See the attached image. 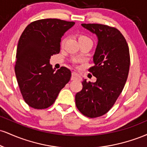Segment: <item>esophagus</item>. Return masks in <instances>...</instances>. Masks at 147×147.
Instances as JSON below:
<instances>
[{
	"instance_id": "obj_1",
	"label": "esophagus",
	"mask_w": 147,
	"mask_h": 147,
	"mask_svg": "<svg viewBox=\"0 0 147 147\" xmlns=\"http://www.w3.org/2000/svg\"><path fill=\"white\" fill-rule=\"evenodd\" d=\"M71 80H81V77L77 72H72Z\"/></svg>"
}]
</instances>
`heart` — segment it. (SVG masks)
Listing matches in <instances>:
<instances>
[{"label": "heart", "mask_w": 147, "mask_h": 147, "mask_svg": "<svg viewBox=\"0 0 147 147\" xmlns=\"http://www.w3.org/2000/svg\"><path fill=\"white\" fill-rule=\"evenodd\" d=\"M78 39H79V41H91L90 38H89L88 36H86V35H83V34L80 35V36H79ZM65 38H63V39L62 40V41H61V45H63L64 43H65Z\"/></svg>", "instance_id": "b5f03b06"}]
</instances>
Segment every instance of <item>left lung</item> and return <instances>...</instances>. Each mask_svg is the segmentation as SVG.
<instances>
[{"label":"left lung","instance_id":"8db88e82","mask_svg":"<svg viewBox=\"0 0 147 147\" xmlns=\"http://www.w3.org/2000/svg\"><path fill=\"white\" fill-rule=\"evenodd\" d=\"M82 26L97 37L93 55L94 66L89 69L97 78L94 83L82 82L83 88L75 95L78 110L94 118L106 114L114 105L124 88L130 66L129 49L122 33L115 28L102 24Z\"/></svg>","mask_w":147,"mask_h":147}]
</instances>
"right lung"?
Instances as JSON below:
<instances>
[{"mask_svg":"<svg viewBox=\"0 0 147 147\" xmlns=\"http://www.w3.org/2000/svg\"><path fill=\"white\" fill-rule=\"evenodd\" d=\"M75 24L46 18L32 22L22 33L14 69L22 96L30 107L44 109L52 105L70 81L71 71L65 67L55 71L50 59L59 53L61 37Z\"/></svg>","mask_w":147,"mask_h":147,"instance_id":"add662e5","label":"right lung"}]
</instances>
